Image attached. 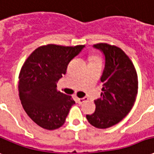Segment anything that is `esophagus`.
<instances>
[{
  "mask_svg": "<svg viewBox=\"0 0 154 154\" xmlns=\"http://www.w3.org/2000/svg\"><path fill=\"white\" fill-rule=\"evenodd\" d=\"M88 100L86 97H84V98H79V99H77V101H78V103H84L85 101Z\"/></svg>",
  "mask_w": 154,
  "mask_h": 154,
  "instance_id": "obj_1",
  "label": "esophagus"
}]
</instances>
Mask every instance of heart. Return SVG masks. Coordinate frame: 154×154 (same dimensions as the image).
<instances>
[{
    "instance_id": "obj_1",
    "label": "heart",
    "mask_w": 154,
    "mask_h": 154,
    "mask_svg": "<svg viewBox=\"0 0 154 154\" xmlns=\"http://www.w3.org/2000/svg\"><path fill=\"white\" fill-rule=\"evenodd\" d=\"M92 60H93V61H94V60H99V59H98L97 57H93V58H92Z\"/></svg>"
}]
</instances>
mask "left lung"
Returning a JSON list of instances; mask_svg holds the SVG:
<instances>
[{
	"label": "left lung",
	"mask_w": 154,
	"mask_h": 154,
	"mask_svg": "<svg viewBox=\"0 0 154 154\" xmlns=\"http://www.w3.org/2000/svg\"><path fill=\"white\" fill-rule=\"evenodd\" d=\"M93 47L103 52L105 59L100 78L103 92L94 100V112L86 118L94 127L105 129L118 123L132 109L137 94V73L131 60L118 46L100 43Z\"/></svg>",
	"instance_id": "left-lung-1"
}]
</instances>
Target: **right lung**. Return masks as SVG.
Returning <instances> with one entry per match:
<instances>
[{
	"label": "right lung",
	"instance_id": "add662e5",
	"mask_svg": "<svg viewBox=\"0 0 154 154\" xmlns=\"http://www.w3.org/2000/svg\"><path fill=\"white\" fill-rule=\"evenodd\" d=\"M84 47L43 45L23 63L19 77V99L29 118L42 128L55 130L65 122L75 101L57 91V82L66 73L69 62Z\"/></svg>",
	"mask_w": 154,
	"mask_h": 154
}]
</instances>
